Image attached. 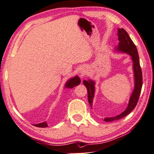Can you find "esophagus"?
<instances>
[{
	"mask_svg": "<svg viewBox=\"0 0 154 154\" xmlns=\"http://www.w3.org/2000/svg\"><path fill=\"white\" fill-rule=\"evenodd\" d=\"M83 75H84V73H83Z\"/></svg>",
	"mask_w": 154,
	"mask_h": 154,
	"instance_id": "1",
	"label": "esophagus"
}]
</instances>
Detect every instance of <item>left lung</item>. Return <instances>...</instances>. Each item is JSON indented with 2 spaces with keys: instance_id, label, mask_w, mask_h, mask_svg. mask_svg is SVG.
<instances>
[{
  "instance_id": "obj_1",
  "label": "left lung",
  "mask_w": 154,
  "mask_h": 154,
  "mask_svg": "<svg viewBox=\"0 0 154 154\" xmlns=\"http://www.w3.org/2000/svg\"><path fill=\"white\" fill-rule=\"evenodd\" d=\"M118 36H119V45L116 47V50L119 52H123L128 53L131 57V60L133 62V70L134 76V89L131 94L128 106L125 109V110L122 112L118 116L114 117H109L105 118L104 120L106 122H111L116 120H119L125 116L128 115L135 108L136 104L138 103L139 97L142 89L143 86V76L142 70L140 66V60H139L138 51L136 45H134L133 41L131 40L128 33L124 29H118ZM84 86L86 87L88 90V99L90 106L92 107V101H93L94 95V84L95 82L92 80L88 79V81L84 80Z\"/></svg>"
}]
</instances>
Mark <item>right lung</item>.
Returning a JSON list of instances; mask_svg holds the SVG:
<instances>
[{
    "label": "right lung",
    "mask_w": 154,
    "mask_h": 154,
    "mask_svg": "<svg viewBox=\"0 0 154 154\" xmlns=\"http://www.w3.org/2000/svg\"><path fill=\"white\" fill-rule=\"evenodd\" d=\"M81 82V80H80L79 77L78 76H75L74 77L71 78L69 80H68L67 82L65 84V88H72L73 87L77 86L79 85ZM34 126L38 127V128H46L48 127L47 123L46 122H43V123H38V124H34Z\"/></svg>",
    "instance_id": "obj_1"
}]
</instances>
